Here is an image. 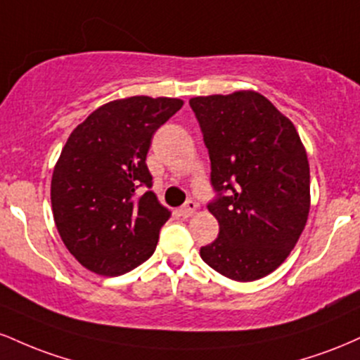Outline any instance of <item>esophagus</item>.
<instances>
[{"instance_id":"1","label":"esophagus","mask_w":360,"mask_h":360,"mask_svg":"<svg viewBox=\"0 0 360 360\" xmlns=\"http://www.w3.org/2000/svg\"><path fill=\"white\" fill-rule=\"evenodd\" d=\"M196 208H198V205L194 203L193 200H189V201H186V205L179 210V214L183 218H189V217H193V213L196 212Z\"/></svg>"}]
</instances>
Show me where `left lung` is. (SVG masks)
<instances>
[{
    "label": "left lung",
    "instance_id": "obj_1",
    "mask_svg": "<svg viewBox=\"0 0 360 360\" xmlns=\"http://www.w3.org/2000/svg\"><path fill=\"white\" fill-rule=\"evenodd\" d=\"M212 160L220 225L201 259L233 281L276 271L295 249L309 213V164L295 125L255 91L189 100Z\"/></svg>",
    "mask_w": 360,
    "mask_h": 360
}]
</instances>
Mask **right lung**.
Wrapping results in <instances>:
<instances>
[{"label":"right lung","instance_id":"add662e5","mask_svg":"<svg viewBox=\"0 0 360 360\" xmlns=\"http://www.w3.org/2000/svg\"><path fill=\"white\" fill-rule=\"evenodd\" d=\"M183 105L150 96L110 101L69 135L53 167L52 213L64 245L91 272L122 276L154 254L171 212L148 191L146 159L157 128Z\"/></svg>","mask_w":360,"mask_h":360}]
</instances>
